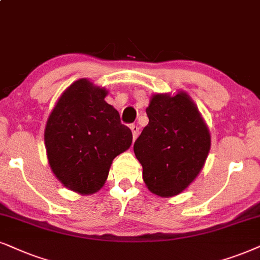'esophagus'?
Masks as SVG:
<instances>
[{
	"instance_id": "34e87169",
	"label": "esophagus",
	"mask_w": 260,
	"mask_h": 260,
	"mask_svg": "<svg viewBox=\"0 0 260 260\" xmlns=\"http://www.w3.org/2000/svg\"><path fill=\"white\" fill-rule=\"evenodd\" d=\"M131 129H132L133 138L134 139H137V137L139 136V127H138L137 124H132V126H131Z\"/></svg>"
}]
</instances>
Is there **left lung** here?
<instances>
[{
	"mask_svg": "<svg viewBox=\"0 0 260 260\" xmlns=\"http://www.w3.org/2000/svg\"><path fill=\"white\" fill-rule=\"evenodd\" d=\"M149 123L134 143L147 188L159 197L181 193L209 154L210 133L196 104L183 92L154 94L146 108Z\"/></svg>",
	"mask_w": 260,
	"mask_h": 260,
	"instance_id": "left-lung-1",
	"label": "left lung"
}]
</instances>
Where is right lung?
Wrapping results in <instances>:
<instances>
[{
	"label": "right lung",
	"mask_w": 260,
	"mask_h": 260,
	"mask_svg": "<svg viewBox=\"0 0 260 260\" xmlns=\"http://www.w3.org/2000/svg\"><path fill=\"white\" fill-rule=\"evenodd\" d=\"M106 88L86 79L63 92L49 116L44 140L51 170L81 194L103 187L113 159L132 144V132L104 98Z\"/></svg>",
	"instance_id": "1"
}]
</instances>
